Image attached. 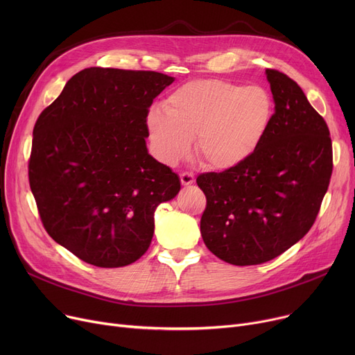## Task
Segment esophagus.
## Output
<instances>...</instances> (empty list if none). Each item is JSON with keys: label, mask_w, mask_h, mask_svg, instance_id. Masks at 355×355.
<instances>
[{"label": "esophagus", "mask_w": 355, "mask_h": 355, "mask_svg": "<svg viewBox=\"0 0 355 355\" xmlns=\"http://www.w3.org/2000/svg\"><path fill=\"white\" fill-rule=\"evenodd\" d=\"M180 180H181V184L184 185V187H189V185H191L196 181V178L191 173H182L180 175Z\"/></svg>", "instance_id": "esophagus-1"}]
</instances>
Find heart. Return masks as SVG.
Segmentation results:
<instances>
[{
  "instance_id": "1",
  "label": "heart",
  "mask_w": 355,
  "mask_h": 355,
  "mask_svg": "<svg viewBox=\"0 0 355 355\" xmlns=\"http://www.w3.org/2000/svg\"><path fill=\"white\" fill-rule=\"evenodd\" d=\"M275 114L270 93L218 79H198L171 92L164 109L146 115L155 157L173 165L196 151L202 164L227 171L249 161L263 144Z\"/></svg>"
}]
</instances>
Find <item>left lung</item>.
Instances as JSON below:
<instances>
[{
    "label": "left lung",
    "mask_w": 355,
    "mask_h": 355,
    "mask_svg": "<svg viewBox=\"0 0 355 355\" xmlns=\"http://www.w3.org/2000/svg\"><path fill=\"white\" fill-rule=\"evenodd\" d=\"M265 73L275 114L263 144L240 166L197 178L207 197L204 243L236 266L269 262L297 243L313 225L332 173L324 118L286 74Z\"/></svg>",
    "instance_id": "1"
}]
</instances>
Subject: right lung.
<instances>
[{"label": "right lung", "mask_w": 355, "mask_h": 355, "mask_svg": "<svg viewBox=\"0 0 355 355\" xmlns=\"http://www.w3.org/2000/svg\"><path fill=\"white\" fill-rule=\"evenodd\" d=\"M174 78L89 67L66 83L33 130L31 193L54 241L98 268L134 263L154 213L180 178L148 153V109Z\"/></svg>", "instance_id": "add662e5"}]
</instances>
